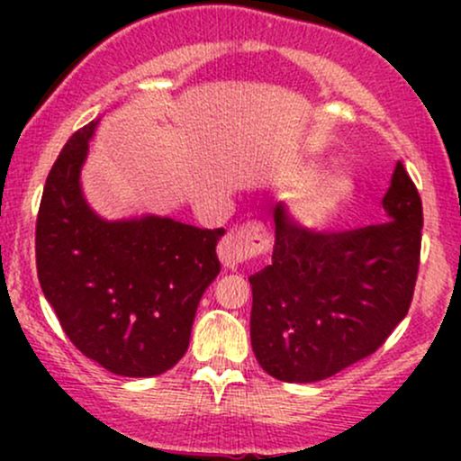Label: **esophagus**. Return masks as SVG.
<instances>
[{
	"mask_svg": "<svg viewBox=\"0 0 461 461\" xmlns=\"http://www.w3.org/2000/svg\"><path fill=\"white\" fill-rule=\"evenodd\" d=\"M273 236L260 221H247L236 225L234 230L219 242V258L227 268H238L253 258L271 251Z\"/></svg>",
	"mask_w": 461,
	"mask_h": 461,
	"instance_id": "1",
	"label": "esophagus"
}]
</instances>
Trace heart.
<instances>
[{"label": "heart", "mask_w": 461, "mask_h": 461, "mask_svg": "<svg viewBox=\"0 0 461 461\" xmlns=\"http://www.w3.org/2000/svg\"><path fill=\"white\" fill-rule=\"evenodd\" d=\"M353 182L342 173H330L321 177L294 201V214L301 223L310 227H322L340 214L345 203L351 199Z\"/></svg>", "instance_id": "obj_1"}]
</instances>
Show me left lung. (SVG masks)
Listing matches in <instances>:
<instances>
[{
    "instance_id": "8db88e82",
    "label": "left lung",
    "mask_w": 461,
    "mask_h": 461,
    "mask_svg": "<svg viewBox=\"0 0 461 461\" xmlns=\"http://www.w3.org/2000/svg\"><path fill=\"white\" fill-rule=\"evenodd\" d=\"M385 221L314 231L275 205L273 264L251 275V347L279 382L310 384L373 356L410 310L420 267L422 201L396 162Z\"/></svg>"
}]
</instances>
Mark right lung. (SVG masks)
Wrapping results in <instances>:
<instances>
[{"instance_id": "1", "label": "right lung", "mask_w": 461, "mask_h": 461, "mask_svg": "<svg viewBox=\"0 0 461 461\" xmlns=\"http://www.w3.org/2000/svg\"><path fill=\"white\" fill-rule=\"evenodd\" d=\"M97 121L68 139L36 216V273L68 340L123 377L167 373L186 353L201 294L221 271L219 230L160 216L99 219L79 188Z\"/></svg>"}]
</instances>
